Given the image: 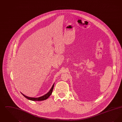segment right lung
I'll use <instances>...</instances> for the list:
<instances>
[{"instance_id":"1","label":"right lung","mask_w":122,"mask_h":122,"mask_svg":"<svg viewBox=\"0 0 122 122\" xmlns=\"http://www.w3.org/2000/svg\"><path fill=\"white\" fill-rule=\"evenodd\" d=\"M54 84L53 85L52 87L51 88V89H50V90L49 91V92H48V93L45 94V95L41 97H37V98H34V97H28L25 95H24V94H23L22 93H21L24 96V97H25L26 98L28 99L29 100H31V101H43V100H46V99L48 98L52 94V90H53V87H54Z\"/></svg>"}]
</instances>
